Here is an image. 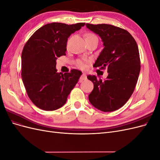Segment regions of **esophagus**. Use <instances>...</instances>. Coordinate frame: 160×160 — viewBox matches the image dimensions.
Wrapping results in <instances>:
<instances>
[{"instance_id": "1", "label": "esophagus", "mask_w": 160, "mask_h": 160, "mask_svg": "<svg viewBox=\"0 0 160 160\" xmlns=\"http://www.w3.org/2000/svg\"><path fill=\"white\" fill-rule=\"evenodd\" d=\"M86 79H87V75H86V74L83 73V74L81 75V77H80L79 82H82L83 81L86 80Z\"/></svg>"}]
</instances>
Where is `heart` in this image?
<instances>
[{
    "instance_id": "1",
    "label": "heart",
    "mask_w": 160,
    "mask_h": 160,
    "mask_svg": "<svg viewBox=\"0 0 160 160\" xmlns=\"http://www.w3.org/2000/svg\"><path fill=\"white\" fill-rule=\"evenodd\" d=\"M96 35H95L93 33H88L85 36V39H90V38H96ZM77 65L78 66L79 68L83 69L85 67V64L84 61H78L77 62Z\"/></svg>"
}]
</instances>
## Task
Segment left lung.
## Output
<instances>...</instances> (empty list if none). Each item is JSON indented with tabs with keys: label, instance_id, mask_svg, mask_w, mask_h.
Here are the masks:
<instances>
[{
	"label": "left lung",
	"instance_id": "obj_1",
	"mask_svg": "<svg viewBox=\"0 0 160 160\" xmlns=\"http://www.w3.org/2000/svg\"><path fill=\"white\" fill-rule=\"evenodd\" d=\"M86 27L101 37L104 47L93 67H107L108 72L104 81L88 76L94 84L89 100L103 112L118 110L132 96L138 79L141 65L137 42L128 31L118 27L89 23Z\"/></svg>",
	"mask_w": 160,
	"mask_h": 160
}]
</instances>
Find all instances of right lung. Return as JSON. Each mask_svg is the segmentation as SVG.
Masks as SVG:
<instances>
[{
	"instance_id": "obj_1",
	"label": "right lung",
	"mask_w": 160,
	"mask_h": 160,
	"mask_svg": "<svg viewBox=\"0 0 160 160\" xmlns=\"http://www.w3.org/2000/svg\"><path fill=\"white\" fill-rule=\"evenodd\" d=\"M84 25V22L47 24L34 32L24 46L21 77L28 98L37 108L45 111L61 108L78 82L81 71L57 72L56 60L65 55L71 34Z\"/></svg>"
}]
</instances>
